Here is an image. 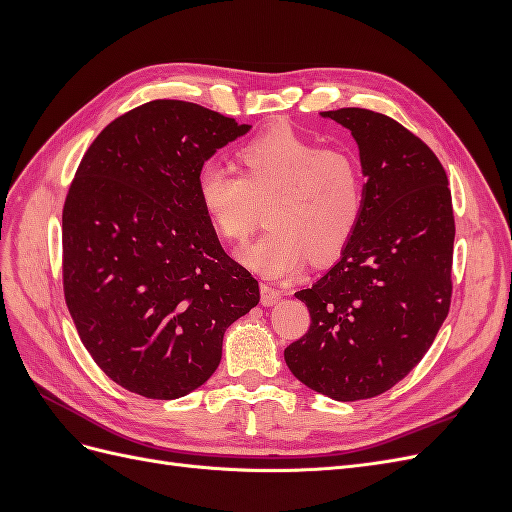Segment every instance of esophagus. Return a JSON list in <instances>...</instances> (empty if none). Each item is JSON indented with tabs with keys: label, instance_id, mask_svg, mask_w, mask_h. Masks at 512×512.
<instances>
[{
	"label": "esophagus",
	"instance_id": "1",
	"mask_svg": "<svg viewBox=\"0 0 512 512\" xmlns=\"http://www.w3.org/2000/svg\"><path fill=\"white\" fill-rule=\"evenodd\" d=\"M280 299H282V290H277V288H273L269 284H262L260 286V303L265 305V307L275 305Z\"/></svg>",
	"mask_w": 512,
	"mask_h": 512
}]
</instances>
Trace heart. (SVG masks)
Instances as JSON below:
<instances>
[{"mask_svg": "<svg viewBox=\"0 0 512 512\" xmlns=\"http://www.w3.org/2000/svg\"><path fill=\"white\" fill-rule=\"evenodd\" d=\"M239 170L205 162L198 203L226 241L243 243L267 205L269 230L241 258L269 277H290L309 256L329 260L352 239L365 209L359 160L342 147H320L290 128L260 134L239 151Z\"/></svg>", "mask_w": 512, "mask_h": 512, "instance_id": "1", "label": "heart"}]
</instances>
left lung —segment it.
Returning <instances> with one entry per match:
<instances>
[{
    "instance_id": "1",
    "label": "left lung",
    "mask_w": 512,
    "mask_h": 512,
    "mask_svg": "<svg viewBox=\"0 0 512 512\" xmlns=\"http://www.w3.org/2000/svg\"><path fill=\"white\" fill-rule=\"evenodd\" d=\"M359 143L365 209L342 256L294 292L312 316L284 350L305 386L337 401L382 395L421 363L451 307L455 215L421 138L367 108L322 113Z\"/></svg>"
}]
</instances>
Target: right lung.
<instances>
[{
  "label": "right lung",
  "mask_w": 512,
  "mask_h": 512,
  "mask_svg": "<svg viewBox=\"0 0 512 512\" xmlns=\"http://www.w3.org/2000/svg\"><path fill=\"white\" fill-rule=\"evenodd\" d=\"M250 126L183 100L119 115L76 168L61 215V271L76 331L123 389L177 399L205 384L224 331L258 305L198 203L196 175Z\"/></svg>",
  "instance_id": "right-lung-1"
}]
</instances>
